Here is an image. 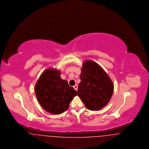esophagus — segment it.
<instances>
[{
    "mask_svg": "<svg viewBox=\"0 0 149 149\" xmlns=\"http://www.w3.org/2000/svg\"><path fill=\"white\" fill-rule=\"evenodd\" d=\"M73 88H74V89L75 90V91H77L78 90V86L77 85H75L74 86H73Z\"/></svg>",
    "mask_w": 149,
    "mask_h": 149,
    "instance_id": "obj_1",
    "label": "esophagus"
}]
</instances>
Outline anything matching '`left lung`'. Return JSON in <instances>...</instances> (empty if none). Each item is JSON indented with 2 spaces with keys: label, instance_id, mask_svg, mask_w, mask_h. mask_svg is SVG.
<instances>
[{
  "label": "left lung",
  "instance_id": "left-lung-1",
  "mask_svg": "<svg viewBox=\"0 0 149 149\" xmlns=\"http://www.w3.org/2000/svg\"><path fill=\"white\" fill-rule=\"evenodd\" d=\"M78 95L88 109L99 110L106 106L113 94L114 85L106 72L96 63L83 64Z\"/></svg>",
  "mask_w": 149,
  "mask_h": 149
}]
</instances>
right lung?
<instances>
[{"instance_id": "1", "label": "right lung", "mask_w": 149, "mask_h": 149, "mask_svg": "<svg viewBox=\"0 0 149 149\" xmlns=\"http://www.w3.org/2000/svg\"><path fill=\"white\" fill-rule=\"evenodd\" d=\"M36 95L43 108L52 114L66 111L77 92L60 77V71L47 69L38 79L35 87Z\"/></svg>"}]
</instances>
